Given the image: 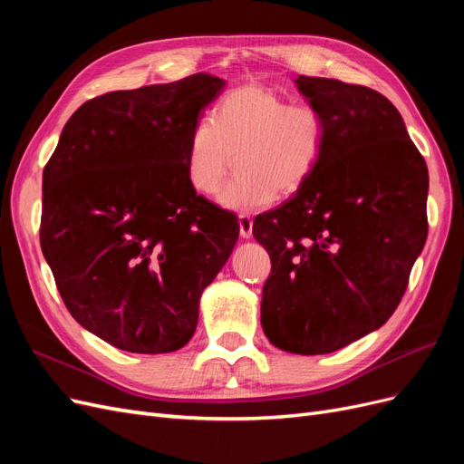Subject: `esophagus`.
<instances>
[{"instance_id": "obj_1", "label": "esophagus", "mask_w": 464, "mask_h": 464, "mask_svg": "<svg viewBox=\"0 0 464 464\" xmlns=\"http://www.w3.org/2000/svg\"><path fill=\"white\" fill-rule=\"evenodd\" d=\"M240 234H242V237H251V234H254V220H251V217L249 215H240Z\"/></svg>"}]
</instances>
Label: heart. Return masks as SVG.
I'll list each match as a JSON object with an SVG mask.
<instances>
[{
	"mask_svg": "<svg viewBox=\"0 0 464 464\" xmlns=\"http://www.w3.org/2000/svg\"><path fill=\"white\" fill-rule=\"evenodd\" d=\"M329 123L317 106L290 104L269 87L246 85L230 91L201 118L188 137L186 178L199 193H215L236 154L237 176L218 193L234 213L269 207L276 193H298L327 149Z\"/></svg>",
	"mask_w": 464,
	"mask_h": 464,
	"instance_id": "heart-1",
	"label": "heart"
}]
</instances>
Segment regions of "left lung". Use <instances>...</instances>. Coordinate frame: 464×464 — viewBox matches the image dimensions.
Segmentation results:
<instances>
[{
  "mask_svg": "<svg viewBox=\"0 0 464 464\" xmlns=\"http://www.w3.org/2000/svg\"><path fill=\"white\" fill-rule=\"evenodd\" d=\"M327 118V149L292 199L254 220L269 251L261 325L275 346L327 354L397 310L428 237V166L383 94L296 79Z\"/></svg>",
  "mask_w": 464,
  "mask_h": 464,
  "instance_id": "left-lung-1",
  "label": "left lung"
}]
</instances>
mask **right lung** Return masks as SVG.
<instances>
[{
	"instance_id": "right-lung-1",
	"label": "right lung",
	"mask_w": 464,
	"mask_h": 464,
	"mask_svg": "<svg viewBox=\"0 0 464 464\" xmlns=\"http://www.w3.org/2000/svg\"><path fill=\"white\" fill-rule=\"evenodd\" d=\"M224 81L114 91L69 118L42 174L40 247L79 325L137 354L174 353L230 257L237 217L186 178L189 131Z\"/></svg>"
}]
</instances>
